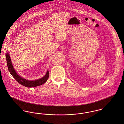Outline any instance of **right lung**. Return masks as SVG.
<instances>
[{
  "label": "right lung",
  "mask_w": 124,
  "mask_h": 124,
  "mask_svg": "<svg viewBox=\"0 0 124 124\" xmlns=\"http://www.w3.org/2000/svg\"><path fill=\"white\" fill-rule=\"evenodd\" d=\"M6 59L7 60V63L8 71L10 72L11 74L12 75V76L15 78V79L18 82V83H19L20 85L25 87H36L38 86L41 85L43 84H44L45 83H46V82L47 81V80L49 78V71H47L45 75L43 77L39 79L36 80L35 81H31L26 80L21 77L19 75H18L16 73V71H15V70L14 69V68L13 67L12 64L11 63L10 56L8 53L6 54Z\"/></svg>",
  "instance_id": "right-lung-1"
}]
</instances>
